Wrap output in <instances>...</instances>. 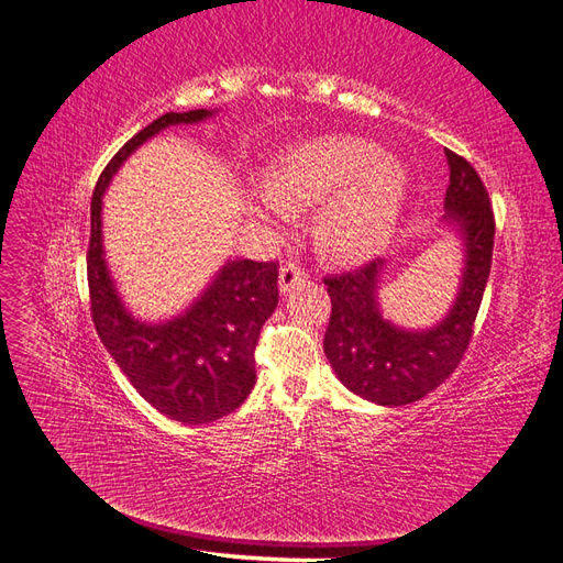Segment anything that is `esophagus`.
Returning a JSON list of instances; mask_svg holds the SVG:
<instances>
[{
	"label": "esophagus",
	"instance_id": "obj_1",
	"mask_svg": "<svg viewBox=\"0 0 563 563\" xmlns=\"http://www.w3.org/2000/svg\"><path fill=\"white\" fill-rule=\"evenodd\" d=\"M305 282V269L298 263H286L279 269V291L282 294H291L296 286Z\"/></svg>",
	"mask_w": 563,
	"mask_h": 563
}]
</instances>
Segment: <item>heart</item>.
Instances as JSON below:
<instances>
[{"label":"heart","instance_id":"b5f03b06","mask_svg":"<svg viewBox=\"0 0 563 563\" xmlns=\"http://www.w3.org/2000/svg\"><path fill=\"white\" fill-rule=\"evenodd\" d=\"M401 162L378 155V147L354 135H329L305 143L275 164L267 187L249 199V211L284 223L288 209L323 201L317 234L321 246L345 261L380 251L395 232L406 197Z\"/></svg>","mask_w":563,"mask_h":563}]
</instances>
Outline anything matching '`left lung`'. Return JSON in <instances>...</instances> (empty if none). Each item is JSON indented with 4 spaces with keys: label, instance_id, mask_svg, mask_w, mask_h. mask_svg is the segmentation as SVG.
I'll return each mask as SVG.
<instances>
[{
    "label": "left lung",
    "instance_id": "1",
    "mask_svg": "<svg viewBox=\"0 0 563 563\" xmlns=\"http://www.w3.org/2000/svg\"><path fill=\"white\" fill-rule=\"evenodd\" d=\"M451 168L444 199V223L453 225L465 251L463 277L449 314L437 327L408 331L383 317L378 284L385 261L327 277L331 321L323 352L338 380L354 395L380 406L422 399L444 383L463 360L474 319L486 291L496 218L486 187L474 166L446 150Z\"/></svg>",
    "mask_w": 563,
    "mask_h": 563
}]
</instances>
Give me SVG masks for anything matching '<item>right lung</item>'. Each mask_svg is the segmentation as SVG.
Listing matches in <instances>:
<instances>
[{
    "label": "right lung",
    "mask_w": 563,
    "mask_h": 563,
    "mask_svg": "<svg viewBox=\"0 0 563 563\" xmlns=\"http://www.w3.org/2000/svg\"><path fill=\"white\" fill-rule=\"evenodd\" d=\"M213 112H166L155 119L110 159L91 199L87 272L96 331L139 395L185 424L223 418L251 395L253 352L279 300L277 263L228 261L183 314L157 323L141 321L122 302L108 269L100 213L112 176L135 150L168 126L197 124Z\"/></svg>",
    "instance_id": "obj_1"
}]
</instances>
